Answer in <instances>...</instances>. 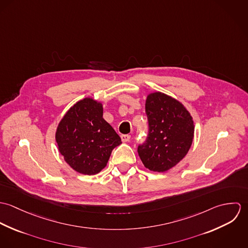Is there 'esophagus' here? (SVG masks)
Segmentation results:
<instances>
[{"label": "esophagus", "mask_w": 248, "mask_h": 248, "mask_svg": "<svg viewBox=\"0 0 248 248\" xmlns=\"http://www.w3.org/2000/svg\"><path fill=\"white\" fill-rule=\"evenodd\" d=\"M121 140L123 142H128L131 140V136L130 135H121Z\"/></svg>", "instance_id": "esophagus-1"}]
</instances>
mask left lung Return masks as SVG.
I'll return each mask as SVG.
<instances>
[{
    "instance_id": "8db88e82",
    "label": "left lung",
    "mask_w": 248,
    "mask_h": 248,
    "mask_svg": "<svg viewBox=\"0 0 248 248\" xmlns=\"http://www.w3.org/2000/svg\"><path fill=\"white\" fill-rule=\"evenodd\" d=\"M145 111L148 136L138 147L142 163L154 172H165L186 155L194 139V121L175 98L162 93L148 95Z\"/></svg>"
}]
</instances>
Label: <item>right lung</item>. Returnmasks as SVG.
Listing matches in <instances>:
<instances>
[{
	"instance_id": "1",
	"label": "right lung",
	"mask_w": 248,
	"mask_h": 248,
	"mask_svg": "<svg viewBox=\"0 0 248 248\" xmlns=\"http://www.w3.org/2000/svg\"><path fill=\"white\" fill-rule=\"evenodd\" d=\"M56 142L59 152L73 170L95 175L108 163L111 151L121 139L103 118V107L92 98L78 101L58 125Z\"/></svg>"
}]
</instances>
